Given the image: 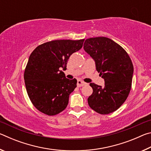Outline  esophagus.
<instances>
[{
	"label": "esophagus",
	"mask_w": 151,
	"mask_h": 151,
	"mask_svg": "<svg viewBox=\"0 0 151 151\" xmlns=\"http://www.w3.org/2000/svg\"><path fill=\"white\" fill-rule=\"evenodd\" d=\"M86 85V83H84L83 81H80V80L77 81V86H78V87H81V86H85Z\"/></svg>",
	"instance_id": "esophagus-1"
}]
</instances>
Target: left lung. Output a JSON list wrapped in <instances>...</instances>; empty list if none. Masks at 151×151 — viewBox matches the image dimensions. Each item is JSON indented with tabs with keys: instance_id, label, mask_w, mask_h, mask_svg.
<instances>
[{
	"instance_id": "8db88e82",
	"label": "left lung",
	"mask_w": 151,
	"mask_h": 151,
	"mask_svg": "<svg viewBox=\"0 0 151 151\" xmlns=\"http://www.w3.org/2000/svg\"><path fill=\"white\" fill-rule=\"evenodd\" d=\"M84 49L95 61L96 70L105 83L104 87L90 84L93 92L88 98V105L99 114L113 112L131 91L134 70L131 58L121 46L104 37L87 39Z\"/></svg>"
}]
</instances>
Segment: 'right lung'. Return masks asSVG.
<instances>
[{"label": "right lung", "mask_w": 151, "mask_h": 151, "mask_svg": "<svg viewBox=\"0 0 151 151\" xmlns=\"http://www.w3.org/2000/svg\"><path fill=\"white\" fill-rule=\"evenodd\" d=\"M84 40H52L38 46L30 54L24 79L30 100L38 111L54 116L66 108L77 81L66 78L60 69H66L68 58L81 49Z\"/></svg>", "instance_id": "1"}]
</instances>
